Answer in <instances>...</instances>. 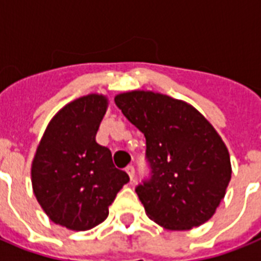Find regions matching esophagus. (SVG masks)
<instances>
[{"instance_id":"1","label":"esophagus","mask_w":261,"mask_h":261,"mask_svg":"<svg viewBox=\"0 0 261 261\" xmlns=\"http://www.w3.org/2000/svg\"><path fill=\"white\" fill-rule=\"evenodd\" d=\"M126 173H128L130 181H133V178H135V173H136V171H135V167H133V166L126 167Z\"/></svg>"}]
</instances>
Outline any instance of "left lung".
Listing matches in <instances>:
<instances>
[{
    "mask_svg": "<svg viewBox=\"0 0 261 261\" xmlns=\"http://www.w3.org/2000/svg\"><path fill=\"white\" fill-rule=\"evenodd\" d=\"M130 124L145 137L149 177L136 193L153 222L188 230L213 217L231 178L229 151L193 106L151 91L116 96Z\"/></svg>",
    "mask_w": 261,
    "mask_h": 261,
    "instance_id": "obj_1",
    "label": "left lung"
}]
</instances>
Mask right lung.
I'll list each match as a JSON object with an SVG mask.
<instances>
[{"label": "right lung", "mask_w": 261, "mask_h": 261, "mask_svg": "<svg viewBox=\"0 0 261 261\" xmlns=\"http://www.w3.org/2000/svg\"><path fill=\"white\" fill-rule=\"evenodd\" d=\"M108 109L103 95L66 105L50 121L32 162V188L47 217L84 231L102 223L129 175L113 165L108 147L95 140Z\"/></svg>", "instance_id": "obj_1"}]
</instances>
